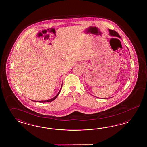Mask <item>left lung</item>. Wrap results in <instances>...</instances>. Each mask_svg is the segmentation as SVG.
<instances>
[{"instance_id": "obj_1", "label": "left lung", "mask_w": 147, "mask_h": 147, "mask_svg": "<svg viewBox=\"0 0 147 147\" xmlns=\"http://www.w3.org/2000/svg\"><path fill=\"white\" fill-rule=\"evenodd\" d=\"M109 35L112 36H114V37H117L119 38H121L120 37V35L119 34V33L115 31L114 30H109Z\"/></svg>"}]
</instances>
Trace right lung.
<instances>
[{
  "instance_id": "right-lung-1",
  "label": "right lung",
  "mask_w": 147,
  "mask_h": 147,
  "mask_svg": "<svg viewBox=\"0 0 147 147\" xmlns=\"http://www.w3.org/2000/svg\"><path fill=\"white\" fill-rule=\"evenodd\" d=\"M62 85H61V88L60 89V90H59V92H58V93L57 94V95L55 96H54L53 98H51V99H49V100H45V101H36V102H40V103H45V102H51V101H53V100H54L56 98L58 97V95H59V94L60 93V91H61V89L62 88Z\"/></svg>"
}]
</instances>
